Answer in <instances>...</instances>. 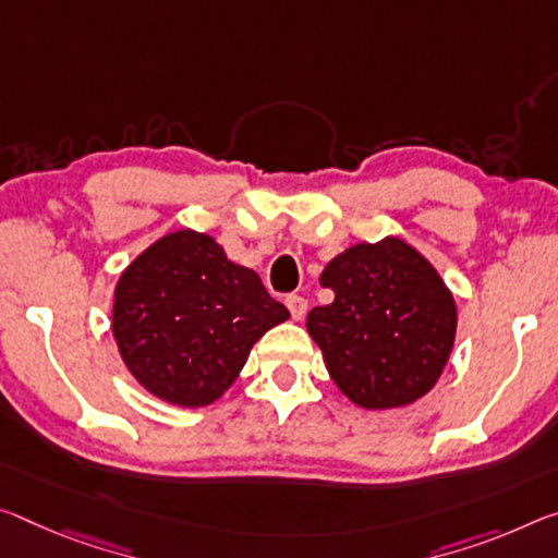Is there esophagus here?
<instances>
[{
  "label": "esophagus",
  "mask_w": 558,
  "mask_h": 558,
  "mask_svg": "<svg viewBox=\"0 0 558 558\" xmlns=\"http://www.w3.org/2000/svg\"><path fill=\"white\" fill-rule=\"evenodd\" d=\"M286 305L290 315H293V320H303L305 313H307V300L300 298V295H288L286 298Z\"/></svg>",
  "instance_id": "esophagus-1"
}]
</instances>
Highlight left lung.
Returning <instances> with one entry per match:
<instances>
[{"mask_svg":"<svg viewBox=\"0 0 558 558\" xmlns=\"http://www.w3.org/2000/svg\"><path fill=\"white\" fill-rule=\"evenodd\" d=\"M330 305L307 313V332L340 392L362 410H395L427 395L454 348L457 305L424 255L387 235L325 265Z\"/></svg>","mask_w":558,"mask_h":558,"instance_id":"1","label":"left lung"}]
</instances>
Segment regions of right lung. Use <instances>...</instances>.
I'll return each instance as SVG.
<instances>
[{
    "mask_svg": "<svg viewBox=\"0 0 558 558\" xmlns=\"http://www.w3.org/2000/svg\"><path fill=\"white\" fill-rule=\"evenodd\" d=\"M288 307L214 238L168 233L121 272L111 330L141 387L179 407L216 402Z\"/></svg>",
    "mask_w": 558,
    "mask_h": 558,
    "instance_id": "right-lung-1",
    "label": "right lung"
}]
</instances>
